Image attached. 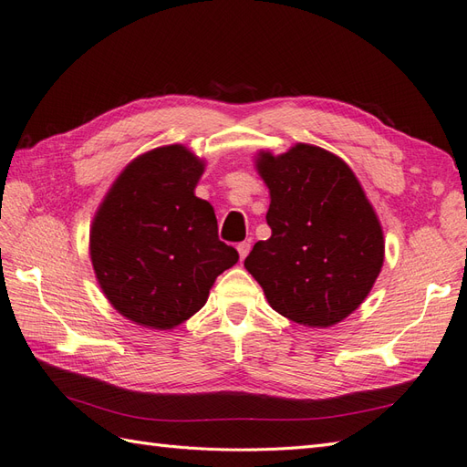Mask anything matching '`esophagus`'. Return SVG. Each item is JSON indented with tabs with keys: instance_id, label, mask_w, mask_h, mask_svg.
Listing matches in <instances>:
<instances>
[{
	"instance_id": "esophagus-1",
	"label": "esophagus",
	"mask_w": 467,
	"mask_h": 467,
	"mask_svg": "<svg viewBox=\"0 0 467 467\" xmlns=\"http://www.w3.org/2000/svg\"><path fill=\"white\" fill-rule=\"evenodd\" d=\"M249 244L247 242H244V244H239L237 245V254H239V261H244L245 257H247V254H249Z\"/></svg>"
}]
</instances>
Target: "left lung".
<instances>
[{
	"label": "left lung",
	"mask_w": 467,
	"mask_h": 467,
	"mask_svg": "<svg viewBox=\"0 0 467 467\" xmlns=\"http://www.w3.org/2000/svg\"><path fill=\"white\" fill-rule=\"evenodd\" d=\"M255 169L269 188L271 237L257 242L245 269L273 310L308 327H330L368 298L381 273V222L354 171L322 147L259 150Z\"/></svg>",
	"instance_id": "8db88e82"
}]
</instances>
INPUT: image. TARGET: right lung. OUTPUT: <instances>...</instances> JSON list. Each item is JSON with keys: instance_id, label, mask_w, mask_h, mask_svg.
I'll return each instance as SVG.
<instances>
[{"instance_id": "obj_1", "label": "right lung", "mask_w": 467, "mask_h": 467, "mask_svg": "<svg viewBox=\"0 0 467 467\" xmlns=\"http://www.w3.org/2000/svg\"><path fill=\"white\" fill-rule=\"evenodd\" d=\"M204 159L165 145L125 167L90 228V259L102 293L121 317L172 330L202 308L218 275L239 255L218 239L213 208L194 194Z\"/></svg>"}]
</instances>
